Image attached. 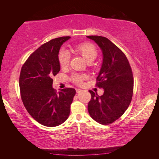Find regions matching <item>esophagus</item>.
I'll return each mask as SVG.
<instances>
[{
  "mask_svg": "<svg viewBox=\"0 0 159 159\" xmlns=\"http://www.w3.org/2000/svg\"><path fill=\"white\" fill-rule=\"evenodd\" d=\"M76 93H80L82 92V89H76Z\"/></svg>",
  "mask_w": 159,
  "mask_h": 159,
  "instance_id": "esophagus-1",
  "label": "esophagus"
}]
</instances>
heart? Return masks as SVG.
<instances>
[{
	"instance_id": "obj_1",
	"label": "heart",
	"mask_w": 159,
	"mask_h": 159,
	"mask_svg": "<svg viewBox=\"0 0 159 159\" xmlns=\"http://www.w3.org/2000/svg\"><path fill=\"white\" fill-rule=\"evenodd\" d=\"M74 51L81 55L87 63H92L97 57V50L95 46L90 43H82L74 46ZM59 62L62 67H66L69 64L70 57L69 53L66 50H61L58 56ZM85 79V76L83 74H74L72 80L74 83L80 85L83 80Z\"/></svg>"
}]
</instances>
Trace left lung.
<instances>
[{
    "instance_id": "obj_1",
    "label": "left lung",
    "mask_w": 159,
    "mask_h": 159,
    "mask_svg": "<svg viewBox=\"0 0 159 159\" xmlns=\"http://www.w3.org/2000/svg\"><path fill=\"white\" fill-rule=\"evenodd\" d=\"M102 52V63L97 77V85L104 89L102 96L89 91L92 99L88 111L93 119L103 125L113 123L124 113L133 93V76L129 62L124 52L102 36L91 35Z\"/></svg>"
}]
</instances>
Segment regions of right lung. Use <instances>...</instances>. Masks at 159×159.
Returning <instances> with one entry per match:
<instances>
[{"mask_svg":"<svg viewBox=\"0 0 159 159\" xmlns=\"http://www.w3.org/2000/svg\"><path fill=\"white\" fill-rule=\"evenodd\" d=\"M70 37H61L43 43L29 56L24 64L19 79L21 98L26 109L33 119L45 126L55 127L63 124L70 113V105L76 90L52 87V78L61 66V46Z\"/></svg>","mask_w":159,"mask_h":159,"instance_id":"1","label":"right lung"}]
</instances>
